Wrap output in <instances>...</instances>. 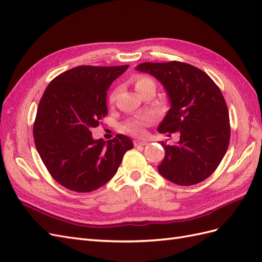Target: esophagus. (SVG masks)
Returning a JSON list of instances; mask_svg holds the SVG:
<instances>
[{
	"instance_id": "obj_1",
	"label": "esophagus",
	"mask_w": 262,
	"mask_h": 262,
	"mask_svg": "<svg viewBox=\"0 0 262 262\" xmlns=\"http://www.w3.org/2000/svg\"><path fill=\"white\" fill-rule=\"evenodd\" d=\"M147 142L146 141H140V140H136L134 141V146H140V145H146Z\"/></svg>"
}]
</instances>
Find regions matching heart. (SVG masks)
Returning a JSON list of instances; mask_svg holds the SVG:
<instances>
[{
	"label": "heart",
	"instance_id": "b5f03b06",
	"mask_svg": "<svg viewBox=\"0 0 262 262\" xmlns=\"http://www.w3.org/2000/svg\"><path fill=\"white\" fill-rule=\"evenodd\" d=\"M134 86H136V90L138 91V93H141L142 91L148 89V87H153V89H155L156 84L152 77L140 74V75H137L136 78H134ZM117 95H118V89H115L112 93H110L109 98H108L110 105H113L116 101ZM153 122H154V117L150 115L134 118V119H131V120H129L126 123H124L122 125L121 130L124 133L130 134V136L141 138L145 136L146 126L150 125Z\"/></svg>",
	"mask_w": 262,
	"mask_h": 262
}]
</instances>
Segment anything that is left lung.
Masks as SVG:
<instances>
[{
    "label": "left lung",
    "mask_w": 262,
    "mask_h": 262,
    "mask_svg": "<svg viewBox=\"0 0 262 262\" xmlns=\"http://www.w3.org/2000/svg\"><path fill=\"white\" fill-rule=\"evenodd\" d=\"M137 70L156 77L170 99L158 132L180 134L177 144L161 142L165 157L158 172L179 186L199 184L215 171L231 138L227 105L219 86L202 70L179 61L144 62Z\"/></svg>",
    "instance_id": "left-lung-1"
}]
</instances>
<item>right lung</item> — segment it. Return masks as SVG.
Instances as JSON below:
<instances>
[{
  "instance_id": "1",
  "label": "right lung",
  "mask_w": 262,
  "mask_h": 262,
  "mask_svg": "<svg viewBox=\"0 0 262 262\" xmlns=\"http://www.w3.org/2000/svg\"><path fill=\"white\" fill-rule=\"evenodd\" d=\"M129 66H81L49 83L34 122L35 145L52 178L75 192H91L112 179L132 141L117 134L94 140L92 129L108 114L107 91Z\"/></svg>"
}]
</instances>
